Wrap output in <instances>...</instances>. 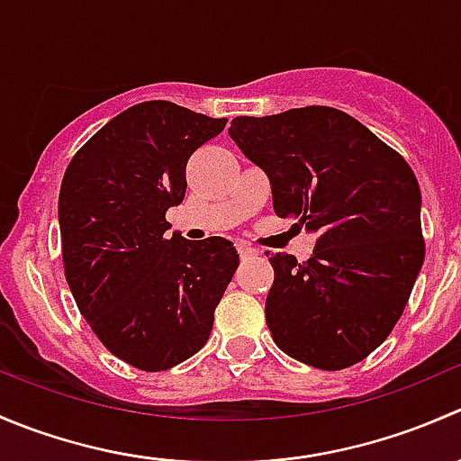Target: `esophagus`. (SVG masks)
Wrapping results in <instances>:
<instances>
[{"mask_svg": "<svg viewBox=\"0 0 461 461\" xmlns=\"http://www.w3.org/2000/svg\"><path fill=\"white\" fill-rule=\"evenodd\" d=\"M239 254H240V258H257L258 249L252 248V245H248V243H240L239 245Z\"/></svg>", "mask_w": 461, "mask_h": 461, "instance_id": "obj_1", "label": "esophagus"}]
</instances>
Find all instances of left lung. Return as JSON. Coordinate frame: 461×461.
Here are the masks:
<instances>
[{"label":"left lung","mask_w":461,"mask_h":461,"mask_svg":"<svg viewBox=\"0 0 461 461\" xmlns=\"http://www.w3.org/2000/svg\"><path fill=\"white\" fill-rule=\"evenodd\" d=\"M230 136L267 174L276 216L317 234L305 263L269 257L265 319L274 343L319 370L359 364L393 332L424 263L411 165L332 106L240 115Z\"/></svg>","instance_id":"1"}]
</instances>
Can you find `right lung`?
<instances>
[{
    "instance_id": "1",
    "label": "right lung",
    "mask_w": 461,
    "mask_h": 461,
    "mask_svg": "<svg viewBox=\"0 0 461 461\" xmlns=\"http://www.w3.org/2000/svg\"><path fill=\"white\" fill-rule=\"evenodd\" d=\"M225 124L174 102H140L82 144L64 174L67 283L102 346L138 370L174 368L201 350L239 267L230 240L165 236L187 160Z\"/></svg>"
}]
</instances>
